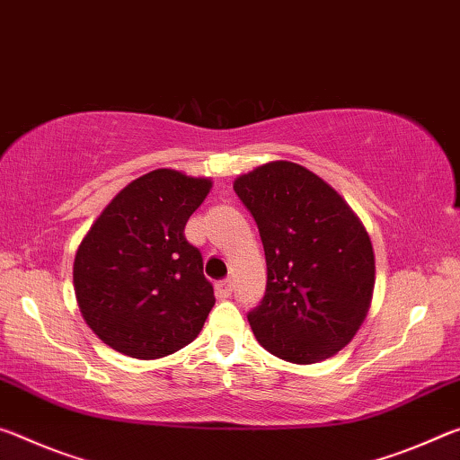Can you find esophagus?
I'll return each mask as SVG.
<instances>
[{
    "mask_svg": "<svg viewBox=\"0 0 460 460\" xmlns=\"http://www.w3.org/2000/svg\"><path fill=\"white\" fill-rule=\"evenodd\" d=\"M232 289H234V283H232V279H222L216 283V291L220 297H230Z\"/></svg>",
    "mask_w": 460,
    "mask_h": 460,
    "instance_id": "34e87169",
    "label": "esophagus"
}]
</instances>
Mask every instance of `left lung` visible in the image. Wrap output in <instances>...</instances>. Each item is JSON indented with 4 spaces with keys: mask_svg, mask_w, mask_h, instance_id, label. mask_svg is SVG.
Wrapping results in <instances>:
<instances>
[{
    "mask_svg": "<svg viewBox=\"0 0 460 460\" xmlns=\"http://www.w3.org/2000/svg\"><path fill=\"white\" fill-rule=\"evenodd\" d=\"M267 259V289L248 322L262 349L296 365L334 357L367 318L375 254L365 226L326 181L273 161L234 181Z\"/></svg>",
    "mask_w": 460,
    "mask_h": 460,
    "instance_id": "1",
    "label": "left lung"
}]
</instances>
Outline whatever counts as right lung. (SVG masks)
I'll return each instance as SVG.
<instances>
[{
  "mask_svg": "<svg viewBox=\"0 0 460 460\" xmlns=\"http://www.w3.org/2000/svg\"><path fill=\"white\" fill-rule=\"evenodd\" d=\"M209 190L206 177L150 171L126 185L81 240L75 296L87 326L114 350L150 360L198 338L216 297L185 224Z\"/></svg>",
  "mask_w": 460,
  "mask_h": 460,
  "instance_id": "1",
  "label": "right lung"
}]
</instances>
